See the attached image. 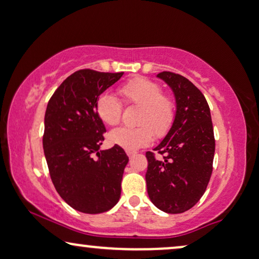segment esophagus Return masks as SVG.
<instances>
[{
  "instance_id": "obj_1",
  "label": "esophagus",
  "mask_w": 259,
  "mask_h": 259,
  "mask_svg": "<svg viewBox=\"0 0 259 259\" xmlns=\"http://www.w3.org/2000/svg\"><path fill=\"white\" fill-rule=\"evenodd\" d=\"M127 156H128L130 159H132L134 156H136V152H132V151H127Z\"/></svg>"
}]
</instances>
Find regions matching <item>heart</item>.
Returning a JSON list of instances; mask_svg holds the SVG:
<instances>
[{
    "label": "heart",
    "instance_id": "1",
    "mask_svg": "<svg viewBox=\"0 0 259 259\" xmlns=\"http://www.w3.org/2000/svg\"><path fill=\"white\" fill-rule=\"evenodd\" d=\"M122 102L127 106L140 107L136 127H119L108 134V140L127 151H136L152 143L153 137L164 138L172 128L177 114L176 101L163 94V88L156 80L136 77L119 88ZM95 110L105 125H117L122 116V103L108 93L97 96Z\"/></svg>",
    "mask_w": 259,
    "mask_h": 259
}]
</instances>
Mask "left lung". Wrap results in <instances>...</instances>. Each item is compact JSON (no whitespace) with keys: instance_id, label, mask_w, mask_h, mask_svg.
I'll return each instance as SVG.
<instances>
[{"instance_id":"left-lung-1","label":"left lung","mask_w":259,"mask_h":259,"mask_svg":"<svg viewBox=\"0 0 259 259\" xmlns=\"http://www.w3.org/2000/svg\"><path fill=\"white\" fill-rule=\"evenodd\" d=\"M176 99L172 128L158 146L147 151V193L154 206L170 214L183 213L199 202L207 189L215 151L210 109L206 97L189 79L163 71Z\"/></svg>"}]
</instances>
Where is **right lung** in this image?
<instances>
[{
	"mask_svg": "<svg viewBox=\"0 0 259 259\" xmlns=\"http://www.w3.org/2000/svg\"><path fill=\"white\" fill-rule=\"evenodd\" d=\"M122 75L78 70L57 88L46 108L42 146L50 176L60 197L82 213L109 210L121 194L128 157L117 145L100 151L106 127L95 102Z\"/></svg>",
	"mask_w": 259,
	"mask_h": 259,
	"instance_id": "right-lung-1",
	"label": "right lung"
}]
</instances>
